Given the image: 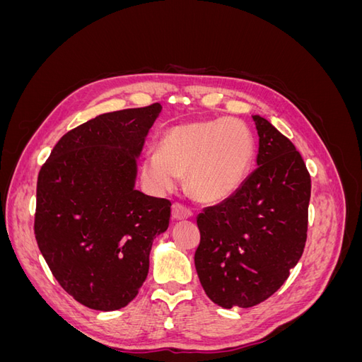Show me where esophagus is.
<instances>
[{
    "instance_id": "esophagus-1",
    "label": "esophagus",
    "mask_w": 362,
    "mask_h": 362,
    "mask_svg": "<svg viewBox=\"0 0 362 362\" xmlns=\"http://www.w3.org/2000/svg\"><path fill=\"white\" fill-rule=\"evenodd\" d=\"M193 213L189 210L187 206H184L181 204H173L172 205V217L175 221H185V218H190Z\"/></svg>"
}]
</instances>
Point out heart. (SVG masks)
<instances>
[{
	"mask_svg": "<svg viewBox=\"0 0 362 362\" xmlns=\"http://www.w3.org/2000/svg\"><path fill=\"white\" fill-rule=\"evenodd\" d=\"M252 129L238 119L217 117L170 127L141 163V178L157 193L173 190L187 172V187L202 202H222L242 187L254 163Z\"/></svg>",
	"mask_w": 362,
	"mask_h": 362,
	"instance_id": "obj_1",
	"label": "heart"
}]
</instances>
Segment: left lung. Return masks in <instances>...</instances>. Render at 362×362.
<instances>
[{"label": "left lung", "instance_id": "1", "mask_svg": "<svg viewBox=\"0 0 362 362\" xmlns=\"http://www.w3.org/2000/svg\"><path fill=\"white\" fill-rule=\"evenodd\" d=\"M258 131L257 169L231 198L196 222L194 266L206 296L222 308H250L278 291L303 254L311 178L302 156L267 119Z\"/></svg>", "mask_w": 362, "mask_h": 362}]
</instances>
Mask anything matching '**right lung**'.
Returning <instances> with one entry per match:
<instances>
[{"instance_id": "add662e5", "label": "right lung", "mask_w": 362, "mask_h": 362, "mask_svg": "<svg viewBox=\"0 0 362 362\" xmlns=\"http://www.w3.org/2000/svg\"><path fill=\"white\" fill-rule=\"evenodd\" d=\"M158 103L96 116L68 131L37 177L35 235L54 278L87 308L133 300L170 201L134 189L137 158Z\"/></svg>"}]
</instances>
